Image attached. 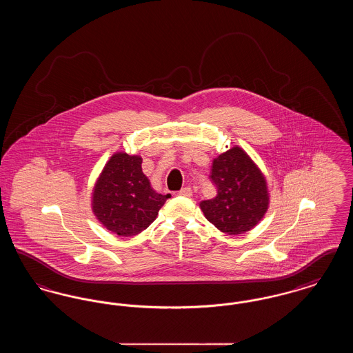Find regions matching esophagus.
Returning <instances> with one entry per match:
<instances>
[{
  "label": "esophagus",
  "mask_w": 353,
  "mask_h": 353,
  "mask_svg": "<svg viewBox=\"0 0 353 353\" xmlns=\"http://www.w3.org/2000/svg\"><path fill=\"white\" fill-rule=\"evenodd\" d=\"M192 189L189 186H185L180 192H179V196H183V197H190L192 196Z\"/></svg>",
  "instance_id": "esophagus-1"
}]
</instances>
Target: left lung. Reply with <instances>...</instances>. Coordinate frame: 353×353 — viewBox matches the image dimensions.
<instances>
[{
	"label": "left lung",
	"instance_id": "obj_1",
	"mask_svg": "<svg viewBox=\"0 0 353 353\" xmlns=\"http://www.w3.org/2000/svg\"><path fill=\"white\" fill-rule=\"evenodd\" d=\"M210 181L217 196L200 203L206 219L229 235L249 232L263 219L269 194L262 172L239 147L213 160Z\"/></svg>",
	"mask_w": 353,
	"mask_h": 353
}]
</instances>
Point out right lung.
Masks as SVG:
<instances>
[{"label":"right lung","mask_w":353,"mask_h":353,"mask_svg":"<svg viewBox=\"0 0 353 353\" xmlns=\"http://www.w3.org/2000/svg\"><path fill=\"white\" fill-rule=\"evenodd\" d=\"M141 157L115 153L92 193V210L110 232L132 236L147 229L170 194H159L141 170Z\"/></svg>","instance_id":"1"}]
</instances>
